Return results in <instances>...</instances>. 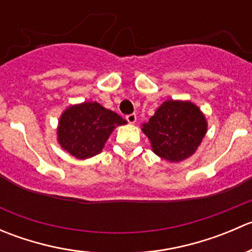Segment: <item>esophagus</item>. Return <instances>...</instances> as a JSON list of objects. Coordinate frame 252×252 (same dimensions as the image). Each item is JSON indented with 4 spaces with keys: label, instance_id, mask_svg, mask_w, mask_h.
Wrapping results in <instances>:
<instances>
[{
    "label": "esophagus",
    "instance_id": "1",
    "mask_svg": "<svg viewBox=\"0 0 252 252\" xmlns=\"http://www.w3.org/2000/svg\"><path fill=\"white\" fill-rule=\"evenodd\" d=\"M126 119L129 122L130 124H134L136 122V114L131 113V114H128V116H126Z\"/></svg>",
    "mask_w": 252,
    "mask_h": 252
}]
</instances>
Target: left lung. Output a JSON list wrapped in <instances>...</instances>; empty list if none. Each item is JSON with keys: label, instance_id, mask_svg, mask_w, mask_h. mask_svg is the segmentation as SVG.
<instances>
[{"label": "left lung", "instance_id": "left-lung-1", "mask_svg": "<svg viewBox=\"0 0 252 252\" xmlns=\"http://www.w3.org/2000/svg\"><path fill=\"white\" fill-rule=\"evenodd\" d=\"M141 130L157 156L169 162H182L200 146L207 133V121L195 103L167 100L142 124Z\"/></svg>", "mask_w": 252, "mask_h": 252}]
</instances>
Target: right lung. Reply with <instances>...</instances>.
Masks as SVG:
<instances>
[{
  "label": "right lung",
  "instance_id": "right-lung-1",
  "mask_svg": "<svg viewBox=\"0 0 252 252\" xmlns=\"http://www.w3.org/2000/svg\"><path fill=\"white\" fill-rule=\"evenodd\" d=\"M123 124L126 119L100 103H78L61 114L57 141L75 158H90L102 151L114 128Z\"/></svg>",
  "mask_w": 252,
  "mask_h": 252
}]
</instances>
